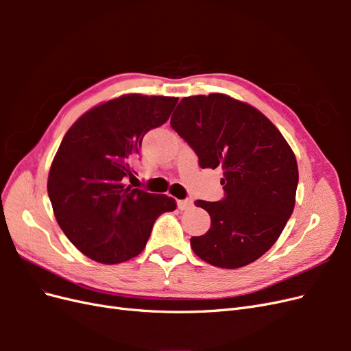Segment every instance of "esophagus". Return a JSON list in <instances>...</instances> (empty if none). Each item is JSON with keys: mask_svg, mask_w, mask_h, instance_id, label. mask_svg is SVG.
<instances>
[{"mask_svg": "<svg viewBox=\"0 0 351 351\" xmlns=\"http://www.w3.org/2000/svg\"><path fill=\"white\" fill-rule=\"evenodd\" d=\"M177 205H178L180 210H187L193 206V202L190 199H184V200H178Z\"/></svg>", "mask_w": 351, "mask_h": 351, "instance_id": "34e87169", "label": "esophagus"}]
</instances>
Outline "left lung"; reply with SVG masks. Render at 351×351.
I'll use <instances>...</instances> for the list:
<instances>
[{
    "instance_id": "1",
    "label": "left lung",
    "mask_w": 351,
    "mask_h": 351,
    "mask_svg": "<svg viewBox=\"0 0 351 351\" xmlns=\"http://www.w3.org/2000/svg\"><path fill=\"white\" fill-rule=\"evenodd\" d=\"M171 127L202 168L221 167L224 174V199L195 202L209 214L210 228L190 239L193 252L227 269L259 259L294 209L299 169L290 145L261 111L224 93L183 98Z\"/></svg>"
}]
</instances>
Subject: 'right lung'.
<instances>
[{
	"instance_id": "right-lung-1",
	"label": "right lung",
	"mask_w": 351,
	"mask_h": 351,
	"mask_svg": "<svg viewBox=\"0 0 351 351\" xmlns=\"http://www.w3.org/2000/svg\"><path fill=\"white\" fill-rule=\"evenodd\" d=\"M177 101L123 95L84 112L66 133L48 196L58 226L88 258L114 265L137 256L156 218L177 208L173 197L125 184L143 136L169 119Z\"/></svg>"
}]
</instances>
